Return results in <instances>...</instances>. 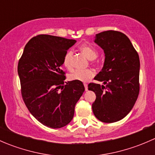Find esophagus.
Listing matches in <instances>:
<instances>
[{"label":"esophagus","mask_w":155,"mask_h":155,"mask_svg":"<svg viewBox=\"0 0 155 155\" xmlns=\"http://www.w3.org/2000/svg\"><path fill=\"white\" fill-rule=\"evenodd\" d=\"M84 86H85V91H87V84H84Z\"/></svg>","instance_id":"1"}]
</instances>
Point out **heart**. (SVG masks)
<instances>
[{"label":"heart","instance_id":"1","mask_svg":"<svg viewBox=\"0 0 155 155\" xmlns=\"http://www.w3.org/2000/svg\"><path fill=\"white\" fill-rule=\"evenodd\" d=\"M80 51L85 54V56L89 59L92 61L94 60L97 57V51L95 48L90 46L87 45H82L79 47ZM73 51H68L64 54L63 58V64L68 70H71L73 64ZM94 75V73L91 69H86V70H73L70 75H69V79L72 81H79V82H87L90 79H91Z\"/></svg>","mask_w":155,"mask_h":155}]
</instances>
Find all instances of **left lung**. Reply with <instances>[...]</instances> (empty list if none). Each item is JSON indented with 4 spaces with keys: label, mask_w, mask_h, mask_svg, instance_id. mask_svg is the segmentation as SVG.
<instances>
[{
    "label": "left lung",
    "mask_w": 155,
    "mask_h": 155,
    "mask_svg": "<svg viewBox=\"0 0 155 155\" xmlns=\"http://www.w3.org/2000/svg\"><path fill=\"white\" fill-rule=\"evenodd\" d=\"M94 43L104 49L105 61L94 78L104 85H87L88 90L96 94L92 110L102 122H115L130 112L138 97L140 58L129 38L119 31L99 33Z\"/></svg>",
    "instance_id": "8db88e82"
}]
</instances>
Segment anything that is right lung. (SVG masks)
<instances>
[{"label": "right lung", "mask_w": 155, "mask_h": 155, "mask_svg": "<svg viewBox=\"0 0 155 155\" xmlns=\"http://www.w3.org/2000/svg\"><path fill=\"white\" fill-rule=\"evenodd\" d=\"M76 41L40 34L29 40L18 64L23 101L43 125L61 128L72 121L75 106L85 91L83 83L64 85L63 58Z\"/></svg>", "instance_id": "right-lung-1"}]
</instances>
